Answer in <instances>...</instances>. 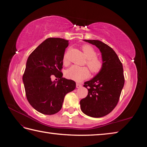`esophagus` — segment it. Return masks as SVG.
I'll return each instance as SVG.
<instances>
[{"instance_id":"esophagus-1","label":"esophagus","mask_w":147,"mask_h":147,"mask_svg":"<svg viewBox=\"0 0 147 147\" xmlns=\"http://www.w3.org/2000/svg\"><path fill=\"white\" fill-rule=\"evenodd\" d=\"M82 86V85L81 84H80V83H77L76 84V87H77V88H81Z\"/></svg>"}]
</instances>
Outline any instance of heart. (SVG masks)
Instances as JSON below:
<instances>
[{"label":"heart","instance_id":"heart-1","mask_svg":"<svg viewBox=\"0 0 147 147\" xmlns=\"http://www.w3.org/2000/svg\"><path fill=\"white\" fill-rule=\"evenodd\" d=\"M82 50L87 59L86 64L91 72L94 74L99 73L101 70L103 64L102 61L97 57V53L92 47L89 45L83 46ZM67 59V53L64 56V61L66 62ZM90 75V71L86 67L72 65L66 70L65 75L69 79L76 82H81L86 78Z\"/></svg>","mask_w":147,"mask_h":147}]
</instances>
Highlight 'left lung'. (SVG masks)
<instances>
[{
	"label": "left lung",
	"instance_id": "1",
	"mask_svg": "<svg viewBox=\"0 0 147 147\" xmlns=\"http://www.w3.org/2000/svg\"><path fill=\"white\" fill-rule=\"evenodd\" d=\"M95 45L101 53L103 66L90 80L84 82L88 96L80 102L82 112L88 116L100 118L110 113L117 105L124 84L123 68L116 53L97 40H83Z\"/></svg>",
	"mask_w": 147,
	"mask_h": 147
}]
</instances>
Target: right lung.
<instances>
[{"label":"right lung","mask_w":147,"mask_h":147,"mask_svg":"<svg viewBox=\"0 0 147 147\" xmlns=\"http://www.w3.org/2000/svg\"><path fill=\"white\" fill-rule=\"evenodd\" d=\"M69 41L48 38L28 57L23 82L30 105L44 115H53L61 109L65 96L76 88L72 80L63 78L64 55ZM60 78L52 81L51 75Z\"/></svg>","instance_id":"add662e5"}]
</instances>
